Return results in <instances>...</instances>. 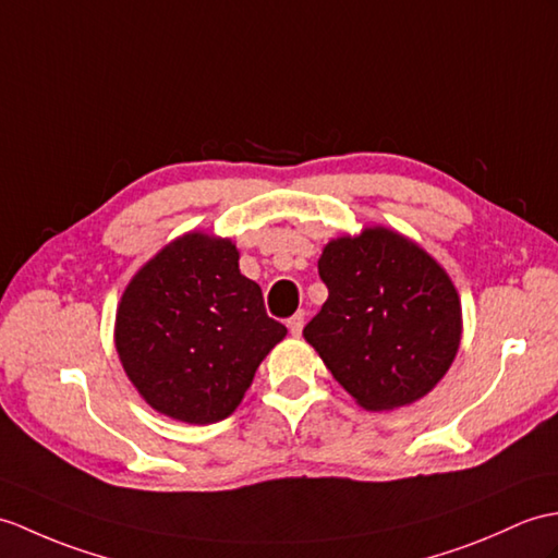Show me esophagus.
<instances>
[{
  "mask_svg": "<svg viewBox=\"0 0 558 558\" xmlns=\"http://www.w3.org/2000/svg\"><path fill=\"white\" fill-rule=\"evenodd\" d=\"M304 320H306V314H304V311H296V314H294L292 318H288V328H290V332L294 335V338H300V335H302Z\"/></svg>",
  "mask_w": 558,
  "mask_h": 558,
  "instance_id": "34e87169",
  "label": "esophagus"
}]
</instances>
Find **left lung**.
Segmentation results:
<instances>
[{
    "label": "left lung",
    "mask_w": 558,
    "mask_h": 558,
    "mask_svg": "<svg viewBox=\"0 0 558 558\" xmlns=\"http://www.w3.org/2000/svg\"><path fill=\"white\" fill-rule=\"evenodd\" d=\"M318 276L328 300L304 338L356 404L407 407L445 378L461 344V302L416 242L380 226L330 240Z\"/></svg>",
    "instance_id": "1"
}]
</instances>
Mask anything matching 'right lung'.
Returning <instances> with one entry per match:
<instances>
[{
  "label": "right lung",
  "mask_w": 558,
  "mask_h": 558,
  "mask_svg": "<svg viewBox=\"0 0 558 558\" xmlns=\"http://www.w3.org/2000/svg\"><path fill=\"white\" fill-rule=\"evenodd\" d=\"M238 262L230 240L187 232L128 282L116 311V352L142 399L163 416L194 425L228 418L288 335Z\"/></svg>",
  "instance_id": "1"
}]
</instances>
